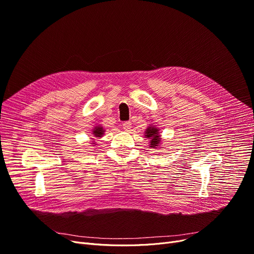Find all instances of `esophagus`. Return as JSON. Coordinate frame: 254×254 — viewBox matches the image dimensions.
<instances>
[{
	"mask_svg": "<svg viewBox=\"0 0 254 254\" xmlns=\"http://www.w3.org/2000/svg\"><path fill=\"white\" fill-rule=\"evenodd\" d=\"M123 127H124V129H125V130H129V129H130V127H131V123H129V122H126V123H124Z\"/></svg>",
	"mask_w": 254,
	"mask_h": 254,
	"instance_id": "34e87169",
	"label": "esophagus"
}]
</instances>
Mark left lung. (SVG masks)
I'll use <instances>...</instances> for the list:
<instances>
[{
	"mask_svg": "<svg viewBox=\"0 0 254 254\" xmlns=\"http://www.w3.org/2000/svg\"><path fill=\"white\" fill-rule=\"evenodd\" d=\"M144 137L146 139H149V147L152 149L158 148L159 146H162V136L159 132V128L155 126L150 125L147 127V128L144 131Z\"/></svg>",
	"mask_w": 254,
	"mask_h": 254,
	"instance_id": "8db88e82",
	"label": "left lung"
}]
</instances>
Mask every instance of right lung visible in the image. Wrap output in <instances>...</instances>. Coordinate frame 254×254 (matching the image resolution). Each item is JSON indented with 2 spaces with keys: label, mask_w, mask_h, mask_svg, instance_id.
Wrapping results in <instances>:
<instances>
[{
  "label": "right lung",
  "mask_w": 254,
  "mask_h": 254,
  "mask_svg": "<svg viewBox=\"0 0 254 254\" xmlns=\"http://www.w3.org/2000/svg\"><path fill=\"white\" fill-rule=\"evenodd\" d=\"M105 128L102 127V126H96L95 127L92 128V137L93 138H91V140H93V141H91V143L90 144H92V146H95V145H97V143L95 142V138H97V139H100V138H102L103 136H104V134H105Z\"/></svg>",
  "instance_id": "1"
}]
</instances>
